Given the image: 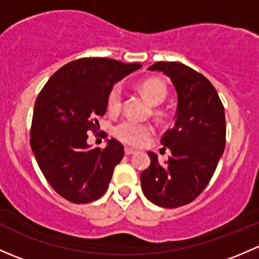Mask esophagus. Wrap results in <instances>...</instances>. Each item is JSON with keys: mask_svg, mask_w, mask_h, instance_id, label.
<instances>
[{"mask_svg": "<svg viewBox=\"0 0 259 259\" xmlns=\"http://www.w3.org/2000/svg\"><path fill=\"white\" fill-rule=\"evenodd\" d=\"M135 153H137V150H134V149L125 148V154H126V155H133V154H135Z\"/></svg>", "mask_w": 259, "mask_h": 259, "instance_id": "obj_1", "label": "esophagus"}]
</instances>
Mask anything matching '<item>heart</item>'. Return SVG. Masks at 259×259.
I'll return each instance as SVG.
<instances>
[{
	"label": "heart",
	"instance_id": "1",
	"mask_svg": "<svg viewBox=\"0 0 259 259\" xmlns=\"http://www.w3.org/2000/svg\"><path fill=\"white\" fill-rule=\"evenodd\" d=\"M140 91L151 105H160L166 98V86L158 79L144 80L139 85ZM122 105V90L119 83L114 85L108 94V108L110 111H119ZM151 125L135 121L133 119L122 120L114 127V135L127 145H140L144 140L153 135Z\"/></svg>",
	"mask_w": 259,
	"mask_h": 259
}]
</instances>
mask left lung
<instances>
[{"label":"left lung","mask_w":259,"mask_h":259,"mask_svg":"<svg viewBox=\"0 0 259 259\" xmlns=\"http://www.w3.org/2000/svg\"><path fill=\"white\" fill-rule=\"evenodd\" d=\"M169 77L178 105L174 126L161 138L170 150L165 165L149 151L150 165L140 174L143 193L151 203L178 208L204 190L226 146V115L218 93L207 77L182 62H155L148 67Z\"/></svg>","instance_id":"obj_1"}]
</instances>
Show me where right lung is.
Masks as SVG:
<instances>
[{
  "label": "right lung",
  "instance_id": "1",
  "mask_svg": "<svg viewBox=\"0 0 259 259\" xmlns=\"http://www.w3.org/2000/svg\"><path fill=\"white\" fill-rule=\"evenodd\" d=\"M140 67L105 57L75 60L57 70L38 94L31 149L50 185L69 202H94L108 189L124 146L111 139L105 149L91 148L88 132L99 126L96 116L105 114L114 83Z\"/></svg>",
  "mask_w": 259,
  "mask_h": 259
}]
</instances>
